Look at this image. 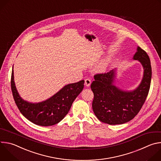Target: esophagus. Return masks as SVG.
Here are the masks:
<instances>
[{"label":"esophagus","instance_id":"1","mask_svg":"<svg viewBox=\"0 0 161 161\" xmlns=\"http://www.w3.org/2000/svg\"><path fill=\"white\" fill-rule=\"evenodd\" d=\"M91 84V80L89 78H86L85 80V85L86 86H89Z\"/></svg>","mask_w":161,"mask_h":161}]
</instances>
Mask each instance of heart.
Segmentation results:
<instances>
[{"instance_id": "heart-1", "label": "heart", "mask_w": 161, "mask_h": 161, "mask_svg": "<svg viewBox=\"0 0 161 161\" xmlns=\"http://www.w3.org/2000/svg\"><path fill=\"white\" fill-rule=\"evenodd\" d=\"M107 65V63H104V64H103V65L101 67V70H103L105 68V67H106V65Z\"/></svg>"}]
</instances>
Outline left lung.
<instances>
[{"mask_svg":"<svg viewBox=\"0 0 161 161\" xmlns=\"http://www.w3.org/2000/svg\"><path fill=\"white\" fill-rule=\"evenodd\" d=\"M134 56L143 66L144 75L140 85L132 92H124L113 85V70L107 73H97L90 88L94 93L92 109L102 122L122 124L132 120L142 109L148 94L152 78V67L147 52L137 47Z\"/></svg>","mask_w":161,"mask_h":161,"instance_id":"8db88e82","label":"left lung"}]
</instances>
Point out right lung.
<instances>
[{"instance_id": "obj_1", "label": "right lung", "mask_w": 161, "mask_h": 161, "mask_svg": "<svg viewBox=\"0 0 161 161\" xmlns=\"http://www.w3.org/2000/svg\"><path fill=\"white\" fill-rule=\"evenodd\" d=\"M11 86L15 103L23 115L36 125L50 126L58 124L68 113L73 101L83 88L84 80L69 84L49 99L36 104L25 101L20 97L14 81L13 69Z\"/></svg>"}]
</instances>
